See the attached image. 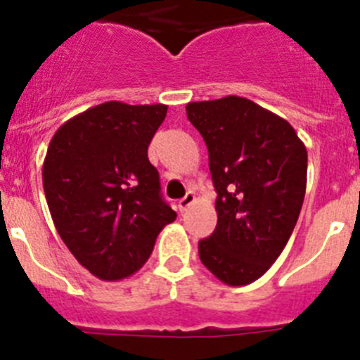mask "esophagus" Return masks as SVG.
Listing matches in <instances>:
<instances>
[{
	"mask_svg": "<svg viewBox=\"0 0 360 360\" xmlns=\"http://www.w3.org/2000/svg\"><path fill=\"white\" fill-rule=\"evenodd\" d=\"M195 200H196V196H195V193H187L186 196H184L182 200H178V209H180V211H187V209L191 207V205H193V203H195Z\"/></svg>",
	"mask_w": 360,
	"mask_h": 360,
	"instance_id": "34e87169",
	"label": "esophagus"
}]
</instances>
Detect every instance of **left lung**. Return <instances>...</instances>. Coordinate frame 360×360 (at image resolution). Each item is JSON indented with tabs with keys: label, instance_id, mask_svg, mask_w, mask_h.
Segmentation results:
<instances>
[{
	"label": "left lung",
	"instance_id": "obj_1",
	"mask_svg": "<svg viewBox=\"0 0 360 360\" xmlns=\"http://www.w3.org/2000/svg\"><path fill=\"white\" fill-rule=\"evenodd\" d=\"M218 193L214 232L198 241L200 259L231 287L262 278L283 252L303 207L307 148L285 119L229 95L189 103Z\"/></svg>",
	"mask_w": 360,
	"mask_h": 360
}]
</instances>
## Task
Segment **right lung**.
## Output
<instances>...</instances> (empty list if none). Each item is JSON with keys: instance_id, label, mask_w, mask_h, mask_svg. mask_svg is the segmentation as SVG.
<instances>
[{"instance_id": "obj_1", "label": "right lung", "mask_w": 360, "mask_h": 360, "mask_svg": "<svg viewBox=\"0 0 360 360\" xmlns=\"http://www.w3.org/2000/svg\"><path fill=\"white\" fill-rule=\"evenodd\" d=\"M165 113V104L110 101L70 119L50 141L43 164L50 214L70 252L95 278L135 274L158 232L176 218L148 158Z\"/></svg>"}]
</instances>
